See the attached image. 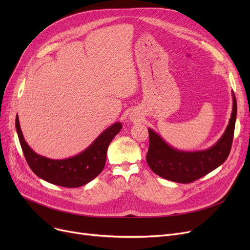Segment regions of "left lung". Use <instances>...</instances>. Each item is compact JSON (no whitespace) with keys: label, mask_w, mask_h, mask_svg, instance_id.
Instances as JSON below:
<instances>
[{"label":"left lung","mask_w":250,"mask_h":250,"mask_svg":"<svg viewBox=\"0 0 250 250\" xmlns=\"http://www.w3.org/2000/svg\"><path fill=\"white\" fill-rule=\"evenodd\" d=\"M233 109L224 134L211 148L187 152L171 147L152 128H148L150 146L146 156L153 172L165 179L189 183L209 173L228 158L233 142L237 102L232 91Z\"/></svg>","instance_id":"left-lung-1"}]
</instances>
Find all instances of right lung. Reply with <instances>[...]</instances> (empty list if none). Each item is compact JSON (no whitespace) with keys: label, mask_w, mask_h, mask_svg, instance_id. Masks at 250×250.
<instances>
[{"label":"right lung","mask_w":250,"mask_h":250,"mask_svg":"<svg viewBox=\"0 0 250 250\" xmlns=\"http://www.w3.org/2000/svg\"><path fill=\"white\" fill-rule=\"evenodd\" d=\"M122 127L121 123H115L102 132L80 154L71 158L55 160L36 154L28 146L22 134L19 117L16 116V130L29 167L39 178L63 188L82 187L100 174L105 166L109 144Z\"/></svg>","instance_id":"1"}]
</instances>
